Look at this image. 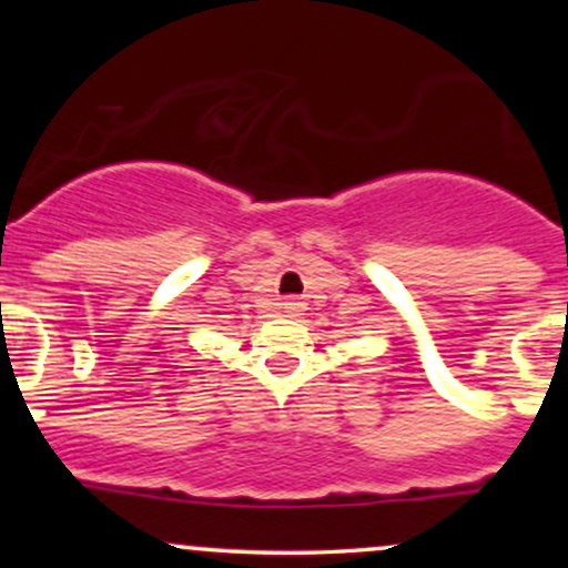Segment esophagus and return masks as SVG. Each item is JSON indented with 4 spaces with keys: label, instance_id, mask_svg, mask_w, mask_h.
Listing matches in <instances>:
<instances>
[{
    "label": "esophagus",
    "instance_id": "1",
    "mask_svg": "<svg viewBox=\"0 0 568 568\" xmlns=\"http://www.w3.org/2000/svg\"><path fill=\"white\" fill-rule=\"evenodd\" d=\"M304 310H306V304L298 302V298H288V302H283V312L288 317H302Z\"/></svg>",
    "mask_w": 568,
    "mask_h": 568
}]
</instances>
